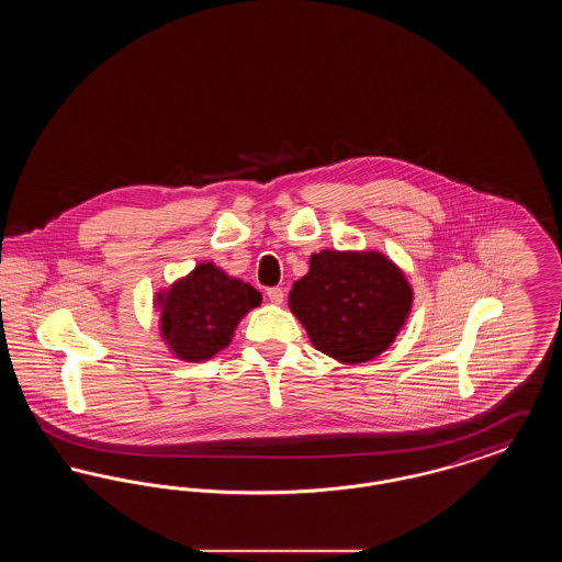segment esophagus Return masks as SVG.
I'll return each mask as SVG.
<instances>
[{
	"label": "esophagus",
	"mask_w": 562,
	"mask_h": 562,
	"mask_svg": "<svg viewBox=\"0 0 562 562\" xmlns=\"http://www.w3.org/2000/svg\"><path fill=\"white\" fill-rule=\"evenodd\" d=\"M268 296L271 303H276V305H280L282 301H284V291L280 289V286H271L268 289Z\"/></svg>",
	"instance_id": "esophagus-1"
}]
</instances>
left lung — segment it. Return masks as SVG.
Here are the masks:
<instances>
[{
	"mask_svg": "<svg viewBox=\"0 0 562 562\" xmlns=\"http://www.w3.org/2000/svg\"><path fill=\"white\" fill-rule=\"evenodd\" d=\"M413 291L381 252L322 250L289 296L314 348L346 362H367L392 346L411 312Z\"/></svg>",
	"mask_w": 562,
	"mask_h": 562,
	"instance_id": "8db88e82",
	"label": "left lung"
}]
</instances>
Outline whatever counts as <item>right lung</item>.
Returning <instances> with one entry per match:
<instances>
[{"instance_id": "obj_1", "label": "right lung", "mask_w": 562, "mask_h": 562, "mask_svg": "<svg viewBox=\"0 0 562 562\" xmlns=\"http://www.w3.org/2000/svg\"><path fill=\"white\" fill-rule=\"evenodd\" d=\"M158 303L166 346L186 362H202L229 346L238 322L261 303V293L213 263H200L158 294Z\"/></svg>"}]
</instances>
